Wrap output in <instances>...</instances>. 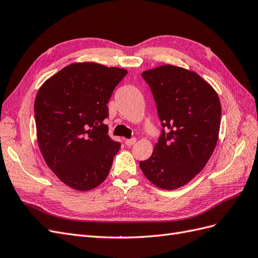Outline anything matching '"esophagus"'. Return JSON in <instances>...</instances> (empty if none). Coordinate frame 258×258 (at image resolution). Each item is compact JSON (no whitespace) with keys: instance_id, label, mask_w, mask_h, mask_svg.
<instances>
[{"instance_id":"esophagus-1","label":"esophagus","mask_w":258,"mask_h":258,"mask_svg":"<svg viewBox=\"0 0 258 258\" xmlns=\"http://www.w3.org/2000/svg\"><path fill=\"white\" fill-rule=\"evenodd\" d=\"M136 141H137V139L136 138H131V139H126L124 140V144H126L127 146H132L134 145L135 143H136Z\"/></svg>"}]
</instances>
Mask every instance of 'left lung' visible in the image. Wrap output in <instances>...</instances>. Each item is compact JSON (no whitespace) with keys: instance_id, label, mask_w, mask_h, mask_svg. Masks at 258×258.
<instances>
[{"instance_id":"obj_1","label":"left lung","mask_w":258,"mask_h":258,"mask_svg":"<svg viewBox=\"0 0 258 258\" xmlns=\"http://www.w3.org/2000/svg\"><path fill=\"white\" fill-rule=\"evenodd\" d=\"M161 122L152 156L140 168L160 188L175 189L205 168L220 131L222 107L211 86L191 71L161 66L142 73Z\"/></svg>"}]
</instances>
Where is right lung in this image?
<instances>
[{"label":"right lung","instance_id":"right-lung-1","mask_svg":"<svg viewBox=\"0 0 258 258\" xmlns=\"http://www.w3.org/2000/svg\"><path fill=\"white\" fill-rule=\"evenodd\" d=\"M127 71L93 62L66 67L46 81L34 102L43 157L62 182L77 190L102 183L120 148L107 135V103Z\"/></svg>","mask_w":258,"mask_h":258}]
</instances>
